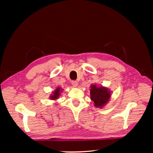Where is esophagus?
<instances>
[{
  "mask_svg": "<svg viewBox=\"0 0 153 153\" xmlns=\"http://www.w3.org/2000/svg\"><path fill=\"white\" fill-rule=\"evenodd\" d=\"M71 84L73 85V87H76L78 86V82L76 80H73L71 82Z\"/></svg>",
  "mask_w": 153,
  "mask_h": 153,
  "instance_id": "1",
  "label": "esophagus"
}]
</instances>
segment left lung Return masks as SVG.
<instances>
[{"label": "left lung", "instance_id": "8db88e82", "mask_svg": "<svg viewBox=\"0 0 153 153\" xmlns=\"http://www.w3.org/2000/svg\"><path fill=\"white\" fill-rule=\"evenodd\" d=\"M91 100L94 102V105L97 108H103L110 101L111 91L107 87L97 86L96 84L91 85Z\"/></svg>", "mask_w": 153, "mask_h": 153}]
</instances>
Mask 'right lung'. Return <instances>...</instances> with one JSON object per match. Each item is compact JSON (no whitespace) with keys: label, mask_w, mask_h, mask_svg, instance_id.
<instances>
[{"label":"right lung","mask_w":153,"mask_h":153,"mask_svg":"<svg viewBox=\"0 0 153 153\" xmlns=\"http://www.w3.org/2000/svg\"><path fill=\"white\" fill-rule=\"evenodd\" d=\"M62 91V89L61 87H57L55 90L52 92V94L50 95V99L51 100H56L59 98V97L61 95V93Z\"/></svg>","instance_id":"add662e5"}]
</instances>
